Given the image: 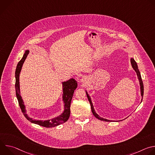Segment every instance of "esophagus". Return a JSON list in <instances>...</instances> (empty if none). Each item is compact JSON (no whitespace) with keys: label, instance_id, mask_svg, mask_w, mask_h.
<instances>
[{"label":"esophagus","instance_id":"obj_1","mask_svg":"<svg viewBox=\"0 0 155 155\" xmlns=\"http://www.w3.org/2000/svg\"><path fill=\"white\" fill-rule=\"evenodd\" d=\"M80 81L83 83H86L87 81V77H83L81 79Z\"/></svg>","mask_w":155,"mask_h":155}]
</instances>
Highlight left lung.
Listing matches in <instances>:
<instances>
[{
    "label": "left lung",
    "mask_w": 155,
    "mask_h": 155,
    "mask_svg": "<svg viewBox=\"0 0 155 155\" xmlns=\"http://www.w3.org/2000/svg\"><path fill=\"white\" fill-rule=\"evenodd\" d=\"M124 48H126V47H123ZM130 64H131V66L132 68H133V69L134 70V71L136 72V74H137V78L139 80V84H140V95H141V97H142V99H141V102L142 101V99H143V82H142V78H141V75H140V73L139 72V68H138V65L137 64V62L135 61L134 59L133 58H130ZM85 92H86V96H87V97L88 99V101H89L90 104H91V110H92V112H93V114L94 115V116L97 118V119L101 120V121H107V122H118V121H120L121 120H117V121H115V120H107V119H105V118H104L102 117H99V115L95 112V110L94 108V106H93V104L92 103V101H91V97L89 95V94L87 93V91L85 90ZM126 119V118H125Z\"/></svg>",
    "instance_id": "8db88e82"
}]
</instances>
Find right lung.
<instances>
[{
    "instance_id": "obj_1",
    "label": "right lung",
    "mask_w": 155,
    "mask_h": 155,
    "mask_svg": "<svg viewBox=\"0 0 155 155\" xmlns=\"http://www.w3.org/2000/svg\"><path fill=\"white\" fill-rule=\"evenodd\" d=\"M29 53V50H26L25 53L22 58V59L18 63L16 69L15 71V90H16V96L18 101L19 107L21 109V111L23 112L25 117L26 119L30 122L43 126L46 127H53L57 126L59 124H61L65 121H67L70 117L71 114V103L73 97L74 91L77 89L78 83L73 78L65 81H62V101L64 104V108L62 113L54 118L51 119L42 120H37L33 118L30 117L27 114L26 106L23 99L20 94V85H19V74L21 73L22 67L23 64Z\"/></svg>"
}]
</instances>
